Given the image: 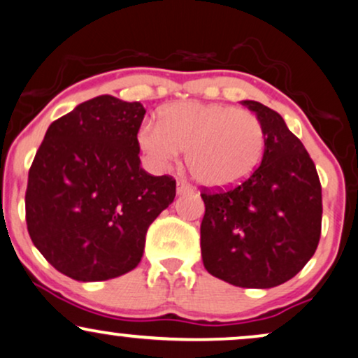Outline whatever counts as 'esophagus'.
I'll list each match as a JSON object with an SVG mask.
<instances>
[{"instance_id": "34e87169", "label": "esophagus", "mask_w": 358, "mask_h": 358, "mask_svg": "<svg viewBox=\"0 0 358 358\" xmlns=\"http://www.w3.org/2000/svg\"><path fill=\"white\" fill-rule=\"evenodd\" d=\"M189 192H193V188L189 187L187 182H178V183H176V193H178V194L189 193Z\"/></svg>"}]
</instances>
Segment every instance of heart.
Returning <instances> with one entry per match:
<instances>
[{"label":"heart","instance_id":"heart-1","mask_svg":"<svg viewBox=\"0 0 358 358\" xmlns=\"http://www.w3.org/2000/svg\"><path fill=\"white\" fill-rule=\"evenodd\" d=\"M138 143L157 169H166L183 150L198 183L231 188L250 178L261 164L266 132L251 112L189 101L165 107L160 122H143Z\"/></svg>","mask_w":358,"mask_h":358}]
</instances>
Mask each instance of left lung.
<instances>
[{"instance_id": "8db88e82", "label": "left lung", "mask_w": 358, "mask_h": 358, "mask_svg": "<svg viewBox=\"0 0 358 358\" xmlns=\"http://www.w3.org/2000/svg\"><path fill=\"white\" fill-rule=\"evenodd\" d=\"M241 103L264 127V155L236 188L201 193V257L215 278L269 289L294 278L317 250L322 188L314 162L282 117L256 101Z\"/></svg>"}]
</instances>
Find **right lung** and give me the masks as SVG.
Instances as JSON below:
<instances>
[{
    "label": "right lung",
    "mask_w": 358,
    "mask_h": 358,
    "mask_svg": "<svg viewBox=\"0 0 358 358\" xmlns=\"http://www.w3.org/2000/svg\"><path fill=\"white\" fill-rule=\"evenodd\" d=\"M145 108L99 96L49 125L29 169L26 223L41 255L83 282L129 273L176 183L140 166Z\"/></svg>",
    "instance_id": "obj_1"
}]
</instances>
